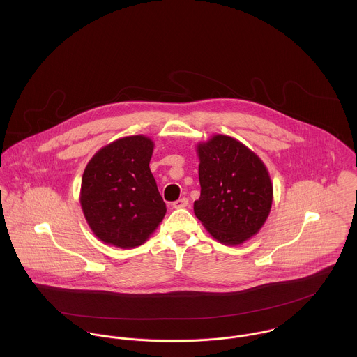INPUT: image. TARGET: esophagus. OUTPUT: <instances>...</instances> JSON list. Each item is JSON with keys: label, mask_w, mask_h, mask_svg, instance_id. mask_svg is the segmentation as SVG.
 <instances>
[{"label": "esophagus", "mask_w": 357, "mask_h": 357, "mask_svg": "<svg viewBox=\"0 0 357 357\" xmlns=\"http://www.w3.org/2000/svg\"><path fill=\"white\" fill-rule=\"evenodd\" d=\"M187 206H188V198H181V199L173 202L174 208H183V207H187Z\"/></svg>", "instance_id": "34e87169"}]
</instances>
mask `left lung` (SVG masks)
Returning a JSON list of instances; mask_svg holds the SVG:
<instances>
[{
	"mask_svg": "<svg viewBox=\"0 0 357 357\" xmlns=\"http://www.w3.org/2000/svg\"><path fill=\"white\" fill-rule=\"evenodd\" d=\"M201 197L194 213L220 243L242 245L261 229L273 199L266 166L239 140L214 135L197 147Z\"/></svg>",
	"mask_w": 357,
	"mask_h": 357,
	"instance_id": "left-lung-1",
	"label": "left lung"
}]
</instances>
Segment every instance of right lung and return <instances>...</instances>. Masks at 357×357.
I'll return each mask as SVG.
<instances>
[{"label":"right lung","instance_id":"add662e5","mask_svg":"<svg viewBox=\"0 0 357 357\" xmlns=\"http://www.w3.org/2000/svg\"><path fill=\"white\" fill-rule=\"evenodd\" d=\"M153 142L143 135L118 139L88 162L79 202L92 232L107 245H143L166 214L150 170Z\"/></svg>","mask_w":357,"mask_h":357}]
</instances>
